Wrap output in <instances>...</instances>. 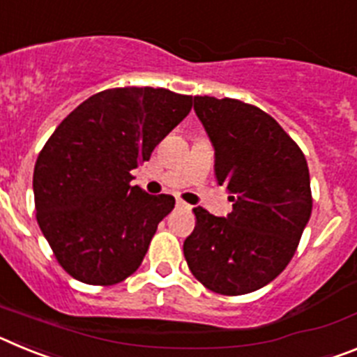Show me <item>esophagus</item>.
I'll list each match as a JSON object with an SVG mask.
<instances>
[{"mask_svg": "<svg viewBox=\"0 0 357 357\" xmlns=\"http://www.w3.org/2000/svg\"><path fill=\"white\" fill-rule=\"evenodd\" d=\"M176 207H178V209H191V206L185 204L184 200H176Z\"/></svg>", "mask_w": 357, "mask_h": 357, "instance_id": "obj_1", "label": "esophagus"}]
</instances>
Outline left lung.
<instances>
[{
	"mask_svg": "<svg viewBox=\"0 0 357 357\" xmlns=\"http://www.w3.org/2000/svg\"><path fill=\"white\" fill-rule=\"evenodd\" d=\"M195 112L214 148V173L232 197V213L195 207L184 241L188 266L222 295H245L279 275L295 254L313 198L302 150L259 107L195 96Z\"/></svg>",
	"mask_w": 357,
	"mask_h": 357,
	"instance_id": "8db88e82",
	"label": "left lung"
}]
</instances>
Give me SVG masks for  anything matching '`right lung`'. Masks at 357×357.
I'll use <instances>...</instances> for the list:
<instances>
[{
  "label": "right lung",
  "instance_id": "right-lung-1",
  "mask_svg": "<svg viewBox=\"0 0 357 357\" xmlns=\"http://www.w3.org/2000/svg\"><path fill=\"white\" fill-rule=\"evenodd\" d=\"M193 96L118 87L87 98L37 157V223L66 272L94 286L118 284L139 268L172 195H148L130 175L189 114Z\"/></svg>",
  "mask_w": 357,
  "mask_h": 357
}]
</instances>
